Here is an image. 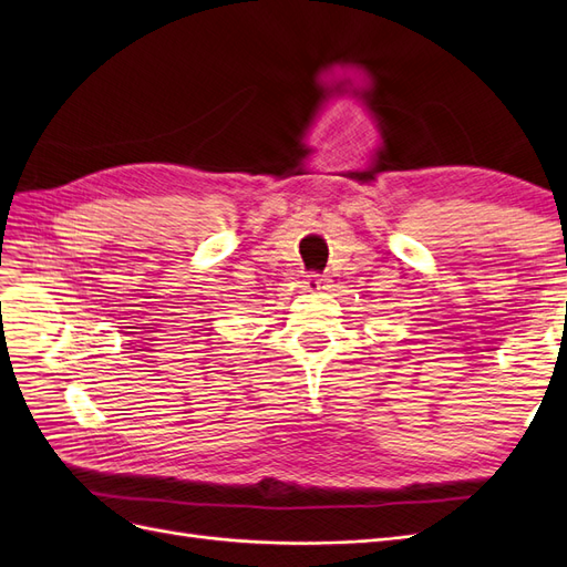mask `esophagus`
Listing matches in <instances>:
<instances>
[{"label":"esophagus","mask_w":567,"mask_h":567,"mask_svg":"<svg viewBox=\"0 0 567 567\" xmlns=\"http://www.w3.org/2000/svg\"><path fill=\"white\" fill-rule=\"evenodd\" d=\"M302 288L307 290V293H321V290L331 288V279L319 277V274H307V277L302 279Z\"/></svg>","instance_id":"34e87169"}]
</instances>
